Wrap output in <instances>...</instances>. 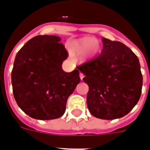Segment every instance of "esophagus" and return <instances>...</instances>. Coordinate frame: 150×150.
Masks as SVG:
<instances>
[{
	"label": "esophagus",
	"mask_w": 150,
	"mask_h": 150,
	"mask_svg": "<svg viewBox=\"0 0 150 150\" xmlns=\"http://www.w3.org/2000/svg\"><path fill=\"white\" fill-rule=\"evenodd\" d=\"M79 77H80V79H81V80H83V77H84V75H83V73L80 72V73H79Z\"/></svg>",
	"instance_id": "obj_1"
}]
</instances>
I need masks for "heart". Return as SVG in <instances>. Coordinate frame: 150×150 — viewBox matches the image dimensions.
<instances>
[{"instance_id":"heart-1","label":"heart","mask_w":150,"mask_h":150,"mask_svg":"<svg viewBox=\"0 0 150 150\" xmlns=\"http://www.w3.org/2000/svg\"><path fill=\"white\" fill-rule=\"evenodd\" d=\"M71 50L73 54L83 55L86 59H94L101 52V45L95 38L84 37L75 40Z\"/></svg>"}]
</instances>
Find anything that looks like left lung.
<instances>
[{
  "label": "left lung",
  "instance_id": "1",
  "mask_svg": "<svg viewBox=\"0 0 150 150\" xmlns=\"http://www.w3.org/2000/svg\"><path fill=\"white\" fill-rule=\"evenodd\" d=\"M103 49L94 60L78 67L89 86L90 113L102 120L128 114L141 97L142 75L139 58L122 42L102 38Z\"/></svg>",
  "mask_w": 150,
  "mask_h": 150
}]
</instances>
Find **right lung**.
I'll return each instance as SVG.
<instances>
[{
    "instance_id": "add662e5",
    "label": "right lung",
    "mask_w": 150,
    "mask_h": 150,
    "mask_svg": "<svg viewBox=\"0 0 150 150\" xmlns=\"http://www.w3.org/2000/svg\"><path fill=\"white\" fill-rule=\"evenodd\" d=\"M59 36L38 35L20 49L11 71L15 100L26 114L49 120L62 116L68 97L79 83V71L65 72L67 52Z\"/></svg>"
}]
</instances>
